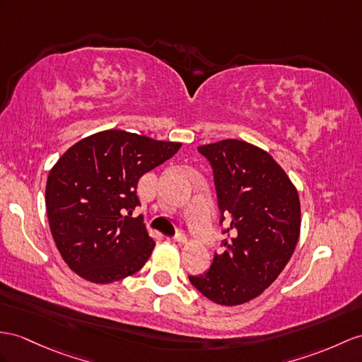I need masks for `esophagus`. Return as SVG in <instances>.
<instances>
[{"label":"esophagus","instance_id":"1","mask_svg":"<svg viewBox=\"0 0 362 362\" xmlns=\"http://www.w3.org/2000/svg\"><path fill=\"white\" fill-rule=\"evenodd\" d=\"M170 241H173V243H178V244H184V243H187V238H186V235L184 233H176L173 238H169Z\"/></svg>","mask_w":362,"mask_h":362}]
</instances>
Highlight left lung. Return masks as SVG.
I'll use <instances>...</instances> for the list:
<instances>
[{"label": "left lung", "instance_id": "8db88e82", "mask_svg": "<svg viewBox=\"0 0 362 362\" xmlns=\"http://www.w3.org/2000/svg\"><path fill=\"white\" fill-rule=\"evenodd\" d=\"M211 164L218 204L230 218L223 253L190 283L219 305L259 296L292 258L301 230L298 190L270 153L241 139L199 146Z\"/></svg>", "mask_w": 362, "mask_h": 362}]
</instances>
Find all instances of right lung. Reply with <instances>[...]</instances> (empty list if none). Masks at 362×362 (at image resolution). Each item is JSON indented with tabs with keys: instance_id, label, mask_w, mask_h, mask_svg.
I'll list each match as a JSON object with an SVG mask.
<instances>
[{
	"instance_id": "obj_1",
	"label": "right lung",
	"mask_w": 362,
	"mask_h": 362,
	"mask_svg": "<svg viewBox=\"0 0 362 362\" xmlns=\"http://www.w3.org/2000/svg\"><path fill=\"white\" fill-rule=\"evenodd\" d=\"M181 143L126 130L79 139L52 167L46 210L57 249L70 270L95 284L134 275L151 258L155 241L143 216H124L141 202V176L180 151Z\"/></svg>"
}]
</instances>
